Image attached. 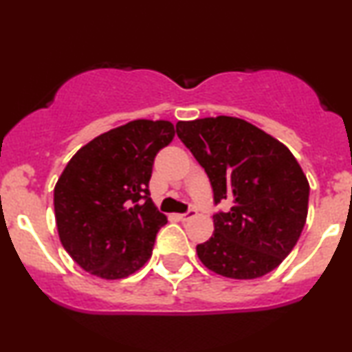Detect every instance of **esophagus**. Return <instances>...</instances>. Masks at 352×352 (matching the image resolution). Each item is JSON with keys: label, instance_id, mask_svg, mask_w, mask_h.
I'll return each mask as SVG.
<instances>
[{"label": "esophagus", "instance_id": "obj_1", "mask_svg": "<svg viewBox=\"0 0 352 352\" xmlns=\"http://www.w3.org/2000/svg\"><path fill=\"white\" fill-rule=\"evenodd\" d=\"M195 214H197V211L195 210H190L188 213H184V214H177V218L180 219V221H188V219H192Z\"/></svg>", "mask_w": 352, "mask_h": 352}]
</instances>
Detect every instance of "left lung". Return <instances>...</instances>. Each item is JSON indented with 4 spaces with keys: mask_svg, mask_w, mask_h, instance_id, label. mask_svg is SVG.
Listing matches in <instances>:
<instances>
[{
    "mask_svg": "<svg viewBox=\"0 0 352 352\" xmlns=\"http://www.w3.org/2000/svg\"><path fill=\"white\" fill-rule=\"evenodd\" d=\"M177 135L205 168L214 201V232L197 245L214 274L249 280L282 264L302 234L310 184L289 147L234 116L177 122Z\"/></svg>",
    "mask_w": 352,
    "mask_h": 352,
    "instance_id": "1",
    "label": "left lung"
}]
</instances>
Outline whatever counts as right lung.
<instances>
[{
  "instance_id": "right-lung-1",
  "label": "right lung",
  "mask_w": 352,
  "mask_h": 352,
  "mask_svg": "<svg viewBox=\"0 0 352 352\" xmlns=\"http://www.w3.org/2000/svg\"><path fill=\"white\" fill-rule=\"evenodd\" d=\"M175 128L134 120L80 147L54 188L58 238L83 270L107 280L129 277L151 259L167 217L149 197L152 165Z\"/></svg>"
}]
</instances>
